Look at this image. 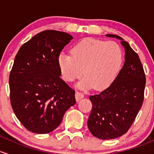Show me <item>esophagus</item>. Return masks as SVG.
Returning a JSON list of instances; mask_svg holds the SVG:
<instances>
[{"instance_id":"34e87169","label":"esophagus","mask_w":154,"mask_h":154,"mask_svg":"<svg viewBox=\"0 0 154 154\" xmlns=\"http://www.w3.org/2000/svg\"><path fill=\"white\" fill-rule=\"evenodd\" d=\"M84 96H85V95H84L82 93H81V92L77 91L76 93H75V99H76L77 101H79L82 99H83Z\"/></svg>"}]
</instances>
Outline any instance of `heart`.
<instances>
[{
  "instance_id": "obj_1",
  "label": "heart",
  "mask_w": 154,
  "mask_h": 154,
  "mask_svg": "<svg viewBox=\"0 0 154 154\" xmlns=\"http://www.w3.org/2000/svg\"><path fill=\"white\" fill-rule=\"evenodd\" d=\"M123 54L113 42L85 38L77 43L71 54L62 52L58 56V65L63 78L72 82L85 75L79 86L93 87L96 90L107 88L121 69Z\"/></svg>"
}]
</instances>
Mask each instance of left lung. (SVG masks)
<instances>
[{"label": "left lung", "instance_id": "8db88e82", "mask_svg": "<svg viewBox=\"0 0 154 154\" xmlns=\"http://www.w3.org/2000/svg\"><path fill=\"white\" fill-rule=\"evenodd\" d=\"M106 36L121 41L125 63L108 88L90 96L92 110L88 126L96 137L112 139L126 134L134 123L143 104L146 79L139 55L129 44L116 35Z\"/></svg>", "mask_w": 154, "mask_h": 154}]
</instances>
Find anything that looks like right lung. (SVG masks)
<instances>
[{
	"label": "right lung",
	"instance_id": "1",
	"mask_svg": "<svg viewBox=\"0 0 154 154\" xmlns=\"http://www.w3.org/2000/svg\"><path fill=\"white\" fill-rule=\"evenodd\" d=\"M72 39L56 30L41 32L18 50L9 75L13 111L28 131L52 132L75 104V90L60 77L58 56Z\"/></svg>",
	"mask_w": 154,
	"mask_h": 154
}]
</instances>
